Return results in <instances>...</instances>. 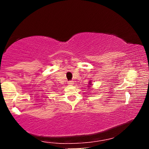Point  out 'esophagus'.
Masks as SVG:
<instances>
[{"instance_id": "34e87169", "label": "esophagus", "mask_w": 149, "mask_h": 149, "mask_svg": "<svg viewBox=\"0 0 149 149\" xmlns=\"http://www.w3.org/2000/svg\"><path fill=\"white\" fill-rule=\"evenodd\" d=\"M74 82L72 81V80H71V81H68V84H69V85H72L73 84H74Z\"/></svg>"}]
</instances>
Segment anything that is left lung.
Masks as SVG:
<instances>
[{
	"label": "left lung",
	"mask_w": 149,
	"mask_h": 149,
	"mask_svg": "<svg viewBox=\"0 0 149 149\" xmlns=\"http://www.w3.org/2000/svg\"><path fill=\"white\" fill-rule=\"evenodd\" d=\"M91 81H90V82H89V84H90V85H91Z\"/></svg>",
	"instance_id": "1"
}]
</instances>
